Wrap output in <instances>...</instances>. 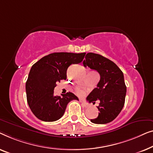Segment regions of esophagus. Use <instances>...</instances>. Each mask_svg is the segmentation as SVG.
I'll return each instance as SVG.
<instances>
[{"mask_svg":"<svg viewBox=\"0 0 153 153\" xmlns=\"http://www.w3.org/2000/svg\"><path fill=\"white\" fill-rule=\"evenodd\" d=\"M79 102H80L81 105H82V107H89V105H88L87 103L83 102L82 100H79Z\"/></svg>","mask_w":153,"mask_h":153,"instance_id":"esophagus-1","label":"esophagus"}]
</instances>
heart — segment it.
Returning <instances> with one entry per match:
<instances>
[{
    "instance_id": "b5f03b06",
    "label": "heart",
    "mask_w": 153,
    "mask_h": 153,
    "mask_svg": "<svg viewBox=\"0 0 153 153\" xmlns=\"http://www.w3.org/2000/svg\"><path fill=\"white\" fill-rule=\"evenodd\" d=\"M76 92H77V94H79V95H81V94H82L84 93L83 90L81 89L79 87H76Z\"/></svg>"
}]
</instances>
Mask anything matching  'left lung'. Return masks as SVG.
<instances>
[{
  "instance_id": "left-lung-1",
  "label": "left lung",
  "mask_w": 153,
  "mask_h": 153,
  "mask_svg": "<svg viewBox=\"0 0 153 153\" xmlns=\"http://www.w3.org/2000/svg\"><path fill=\"white\" fill-rule=\"evenodd\" d=\"M83 65L97 71L100 76L97 87L87 98L94 104L100 101L97 107L98 116L91 121L96 124L108 123L117 117L124 106L127 89L123 74L112 61L93 53L86 55Z\"/></svg>"
}]
</instances>
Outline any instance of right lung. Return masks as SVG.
Instances as JSON below:
<instances>
[{"label": "right lung", "instance_id": "add662e5", "mask_svg": "<svg viewBox=\"0 0 153 153\" xmlns=\"http://www.w3.org/2000/svg\"><path fill=\"white\" fill-rule=\"evenodd\" d=\"M85 54L53 53L33 64L25 84V91L27 104L37 119L46 122L57 120L64 115L70 101L78 100L71 92L62 97L54 96V89L57 82L66 79L68 66L80 63Z\"/></svg>", "mask_w": 153, "mask_h": 153}]
</instances>
